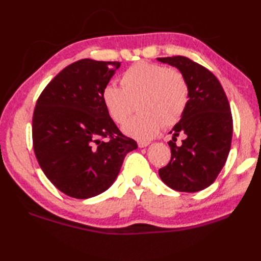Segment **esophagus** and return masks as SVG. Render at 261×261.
Masks as SVG:
<instances>
[{
	"mask_svg": "<svg viewBox=\"0 0 261 261\" xmlns=\"http://www.w3.org/2000/svg\"><path fill=\"white\" fill-rule=\"evenodd\" d=\"M149 145H150V142H149V141H145V140H139V141H138V146H139L140 148H145V147H147Z\"/></svg>",
	"mask_w": 261,
	"mask_h": 261,
	"instance_id": "obj_1",
	"label": "esophagus"
}]
</instances>
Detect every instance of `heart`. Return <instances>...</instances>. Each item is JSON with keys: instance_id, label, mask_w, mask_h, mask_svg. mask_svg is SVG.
Returning <instances> with one entry per match:
<instances>
[{"instance_id": "b5f03b06", "label": "heart", "mask_w": 261, "mask_h": 261, "mask_svg": "<svg viewBox=\"0 0 261 261\" xmlns=\"http://www.w3.org/2000/svg\"><path fill=\"white\" fill-rule=\"evenodd\" d=\"M121 86L104 87L102 99L109 115L123 123L138 102L140 113L122 126L125 135L140 140L151 139L164 125L180 120L188 104V84L179 70L166 66L138 62L121 76Z\"/></svg>"}]
</instances>
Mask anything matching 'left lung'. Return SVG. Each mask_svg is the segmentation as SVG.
I'll list each match as a JSON object with an SVG mask.
<instances>
[{"mask_svg":"<svg viewBox=\"0 0 261 261\" xmlns=\"http://www.w3.org/2000/svg\"><path fill=\"white\" fill-rule=\"evenodd\" d=\"M157 60L178 69L190 93L184 114L170 131V162L159 169V176L175 191H202L213 184L230 152L233 121L228 97L219 80L190 58L173 56ZM180 133L186 139L176 145Z\"/></svg>","mask_w":261,"mask_h":261,"instance_id":"left-lung-1","label":"left lung"}]
</instances>
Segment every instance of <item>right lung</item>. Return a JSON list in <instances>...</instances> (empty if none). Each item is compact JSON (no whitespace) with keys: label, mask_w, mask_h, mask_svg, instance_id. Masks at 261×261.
Wrapping results in <instances>:
<instances>
[{"label":"right lung","mask_w":261,"mask_h":261,"mask_svg":"<svg viewBox=\"0 0 261 261\" xmlns=\"http://www.w3.org/2000/svg\"><path fill=\"white\" fill-rule=\"evenodd\" d=\"M119 62L81 59L55 76L32 119L33 150L47 178L74 198L105 192L137 142L118 129L102 99Z\"/></svg>","instance_id":"add662e5"}]
</instances>
